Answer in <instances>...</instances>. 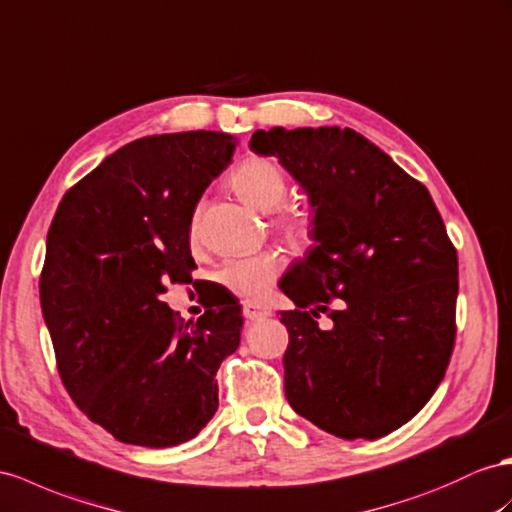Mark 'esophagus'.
<instances>
[{
	"mask_svg": "<svg viewBox=\"0 0 512 512\" xmlns=\"http://www.w3.org/2000/svg\"><path fill=\"white\" fill-rule=\"evenodd\" d=\"M242 309H244L246 320H251V322L264 320V318L270 316V309L266 305H259V303H244Z\"/></svg>",
	"mask_w": 512,
	"mask_h": 512,
	"instance_id": "obj_1",
	"label": "esophagus"
}]
</instances>
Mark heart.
<instances>
[{
  "mask_svg": "<svg viewBox=\"0 0 512 512\" xmlns=\"http://www.w3.org/2000/svg\"><path fill=\"white\" fill-rule=\"evenodd\" d=\"M231 188L242 199L264 214L274 212L287 199V177L283 168L268 160V157H248L231 173ZM274 225L294 242H307L311 238V218L305 209L282 207ZM194 233V227H192ZM283 272V259L272 253H257L233 257L220 268L218 279L225 283L233 294L255 300L264 296L272 283Z\"/></svg>",
  "mask_w": 512,
  "mask_h": 512,
  "instance_id": "obj_1",
  "label": "heart"
}]
</instances>
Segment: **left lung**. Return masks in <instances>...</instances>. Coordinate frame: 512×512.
Segmentation results:
<instances>
[{
    "mask_svg": "<svg viewBox=\"0 0 512 512\" xmlns=\"http://www.w3.org/2000/svg\"><path fill=\"white\" fill-rule=\"evenodd\" d=\"M309 196L316 246L279 283L296 309L285 398L342 439H378L443 381L456 337L458 257L424 183L352 129H259ZM322 312L330 320L322 327Z\"/></svg>",
    "mask_w": 512,
    "mask_h": 512,
    "instance_id": "1",
    "label": "left lung"
}]
</instances>
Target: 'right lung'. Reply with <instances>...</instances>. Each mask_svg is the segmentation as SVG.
Returning <instances> with one entry per match:
<instances>
[{
    "mask_svg": "<svg viewBox=\"0 0 512 512\" xmlns=\"http://www.w3.org/2000/svg\"><path fill=\"white\" fill-rule=\"evenodd\" d=\"M235 144L222 131L138 138L77 181L51 220L41 307L58 372L123 443L179 445L218 409L216 372L240 346L242 307L227 298L186 324L162 296L192 281L194 207Z\"/></svg>",
    "mask_w": 512,
    "mask_h": 512,
    "instance_id": "add662e5",
    "label": "right lung"
}]
</instances>
